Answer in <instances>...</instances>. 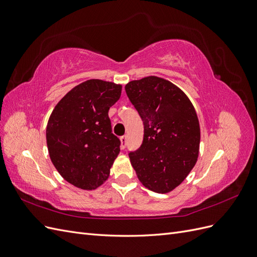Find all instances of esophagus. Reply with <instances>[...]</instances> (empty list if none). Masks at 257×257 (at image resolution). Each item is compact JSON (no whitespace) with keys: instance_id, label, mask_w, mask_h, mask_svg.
Listing matches in <instances>:
<instances>
[{"instance_id":"1","label":"esophagus","mask_w":257,"mask_h":257,"mask_svg":"<svg viewBox=\"0 0 257 257\" xmlns=\"http://www.w3.org/2000/svg\"><path fill=\"white\" fill-rule=\"evenodd\" d=\"M126 141H127L126 136H121V137H120V142H121V149H125V147H126Z\"/></svg>"}]
</instances>
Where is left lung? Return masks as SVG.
Returning a JSON list of instances; mask_svg holds the SVG:
<instances>
[{"label": "left lung", "instance_id": "obj_1", "mask_svg": "<svg viewBox=\"0 0 257 257\" xmlns=\"http://www.w3.org/2000/svg\"><path fill=\"white\" fill-rule=\"evenodd\" d=\"M126 94L144 122V142L128 154L139 181L155 193L175 190L195 166L200 143L197 113L176 84L157 76L132 80Z\"/></svg>", "mask_w": 257, "mask_h": 257}]
</instances>
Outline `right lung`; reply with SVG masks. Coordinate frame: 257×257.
Instances as JSON below:
<instances>
[{"instance_id": "1", "label": "right lung", "mask_w": 257, "mask_h": 257, "mask_svg": "<svg viewBox=\"0 0 257 257\" xmlns=\"http://www.w3.org/2000/svg\"><path fill=\"white\" fill-rule=\"evenodd\" d=\"M122 85L89 79L76 85L54 107L46 127L53 166L67 182L95 190L110 175L120 152L108 111L121 96Z\"/></svg>"}]
</instances>
